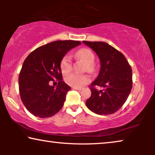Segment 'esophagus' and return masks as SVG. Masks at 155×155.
<instances>
[{"instance_id": "34e87169", "label": "esophagus", "mask_w": 155, "mask_h": 155, "mask_svg": "<svg viewBox=\"0 0 155 155\" xmlns=\"http://www.w3.org/2000/svg\"><path fill=\"white\" fill-rule=\"evenodd\" d=\"M73 89H74V90H78V91L82 90V88H76V87H73Z\"/></svg>"}]
</instances>
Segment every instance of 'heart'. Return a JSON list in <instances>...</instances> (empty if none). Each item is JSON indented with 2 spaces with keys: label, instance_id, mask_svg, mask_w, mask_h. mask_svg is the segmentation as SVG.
I'll list each match as a JSON object with an SVG mask.
<instances>
[{
  "label": "heart",
  "instance_id": "1",
  "mask_svg": "<svg viewBox=\"0 0 155 155\" xmlns=\"http://www.w3.org/2000/svg\"><path fill=\"white\" fill-rule=\"evenodd\" d=\"M75 56L81 59L87 64L88 71H92L94 70L93 63L94 62V55L90 49L87 48H83L78 50L75 53ZM60 67L63 74L69 73L72 69L71 58L68 55H65L61 59ZM65 81L70 86L76 88H81L90 82V78L87 75H80L77 73H71L65 78Z\"/></svg>",
  "mask_w": 155,
  "mask_h": 155
}]
</instances>
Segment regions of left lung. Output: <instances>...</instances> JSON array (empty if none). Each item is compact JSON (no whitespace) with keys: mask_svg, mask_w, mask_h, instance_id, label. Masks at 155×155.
I'll return each mask as SVG.
<instances>
[{"mask_svg":"<svg viewBox=\"0 0 155 155\" xmlns=\"http://www.w3.org/2000/svg\"><path fill=\"white\" fill-rule=\"evenodd\" d=\"M100 61L97 78L91 83V97L86 101L90 111L99 115L115 113L124 104L133 86L132 69L126 57L115 48L103 41H83ZM95 86H101L98 91Z\"/></svg>","mask_w":155,"mask_h":155,"instance_id":"obj_1","label":"left lung"}]
</instances>
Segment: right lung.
<instances>
[{
	"instance_id": "right-lung-1",
	"label": "right lung",
	"mask_w": 155,
	"mask_h": 155,
	"mask_svg": "<svg viewBox=\"0 0 155 155\" xmlns=\"http://www.w3.org/2000/svg\"><path fill=\"white\" fill-rule=\"evenodd\" d=\"M81 44L78 41H55L29 54L19 75L20 97L26 109L34 116L48 118L60 111L71 87L63 81L60 63L63 56ZM58 81L56 88L50 81Z\"/></svg>"
}]
</instances>
